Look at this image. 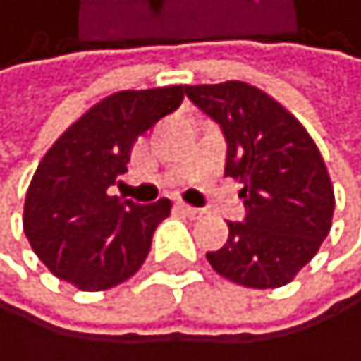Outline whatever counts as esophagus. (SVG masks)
<instances>
[{"label":"esophagus","mask_w":361,"mask_h":361,"mask_svg":"<svg viewBox=\"0 0 361 361\" xmlns=\"http://www.w3.org/2000/svg\"><path fill=\"white\" fill-rule=\"evenodd\" d=\"M177 209L182 212V214H186L188 219H200V216H202V209L191 207V204H186V202H179V204H177Z\"/></svg>","instance_id":"esophagus-1"}]
</instances>
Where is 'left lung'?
Here are the masks:
<instances>
[{
    "label": "left lung",
    "mask_w": 361,
    "mask_h": 361,
    "mask_svg": "<svg viewBox=\"0 0 361 361\" xmlns=\"http://www.w3.org/2000/svg\"><path fill=\"white\" fill-rule=\"evenodd\" d=\"M226 137V175L244 188V219L228 221L209 265L246 288H279L318 253L332 228L334 191L325 161L300 121L265 92L237 80L184 87Z\"/></svg>",
    "instance_id": "8db88e82"
}]
</instances>
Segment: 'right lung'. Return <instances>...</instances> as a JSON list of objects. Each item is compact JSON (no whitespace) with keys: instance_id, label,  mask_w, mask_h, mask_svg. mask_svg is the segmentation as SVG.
<instances>
[{"instance_id":"right-lung-1","label":"right lung","mask_w":361,"mask_h":361,"mask_svg":"<svg viewBox=\"0 0 361 361\" xmlns=\"http://www.w3.org/2000/svg\"><path fill=\"white\" fill-rule=\"evenodd\" d=\"M184 87L117 92L82 115L36 168L25 198V235L54 276L108 290L145 262L170 200L137 204L110 195L137 135L179 108Z\"/></svg>"}]
</instances>
